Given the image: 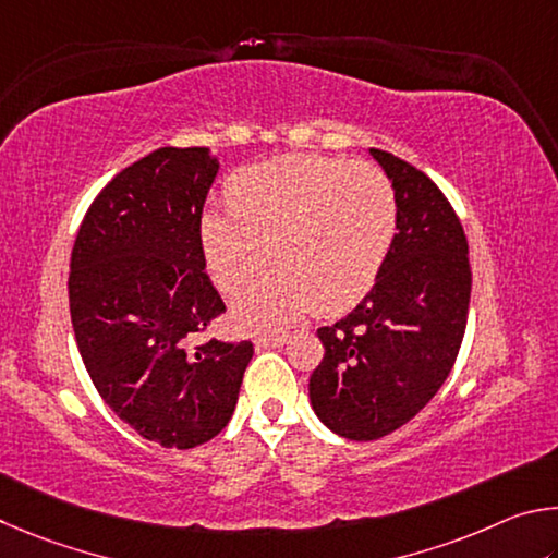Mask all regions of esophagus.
Returning a JSON list of instances; mask_svg holds the SVG:
<instances>
[{
    "label": "esophagus",
    "mask_w": 558,
    "mask_h": 558,
    "mask_svg": "<svg viewBox=\"0 0 558 558\" xmlns=\"http://www.w3.org/2000/svg\"><path fill=\"white\" fill-rule=\"evenodd\" d=\"M284 340H287V336H259V338H254V348L257 350H267V348H279V345H284Z\"/></svg>",
    "instance_id": "34e87169"
}]
</instances>
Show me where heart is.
I'll list each match as a JSON object with an SVG mask.
<instances>
[{"label": "heart", "instance_id": "b5f03b06", "mask_svg": "<svg viewBox=\"0 0 558 558\" xmlns=\"http://www.w3.org/2000/svg\"><path fill=\"white\" fill-rule=\"evenodd\" d=\"M225 210H205L198 228L215 287L240 296L267 274L269 259L279 271L234 306V324L252 330L287 326L311 306L324 316L353 308L373 289L399 220L383 171L316 154L232 171Z\"/></svg>", "mask_w": 558, "mask_h": 558}]
</instances>
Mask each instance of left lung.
<instances>
[{"mask_svg":"<svg viewBox=\"0 0 558 558\" xmlns=\"http://www.w3.org/2000/svg\"><path fill=\"white\" fill-rule=\"evenodd\" d=\"M397 195V234L375 287L336 326L308 383L330 432L375 441L432 402L458 357L471 304L461 220L441 189L399 156L369 149Z\"/></svg>","mask_w":558,"mask_h":558,"instance_id":"8db88e82","label":"left lung"}]
</instances>
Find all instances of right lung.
<instances>
[{
    "mask_svg": "<svg viewBox=\"0 0 558 558\" xmlns=\"http://www.w3.org/2000/svg\"><path fill=\"white\" fill-rule=\"evenodd\" d=\"M218 171L205 146L126 166L85 213L68 277L75 343L105 404L183 451L228 426L254 353L250 340L195 343L225 311L198 238Z\"/></svg>",
    "mask_w": 558,
    "mask_h": 558,
    "instance_id": "right-lung-1",
    "label": "right lung"
}]
</instances>
